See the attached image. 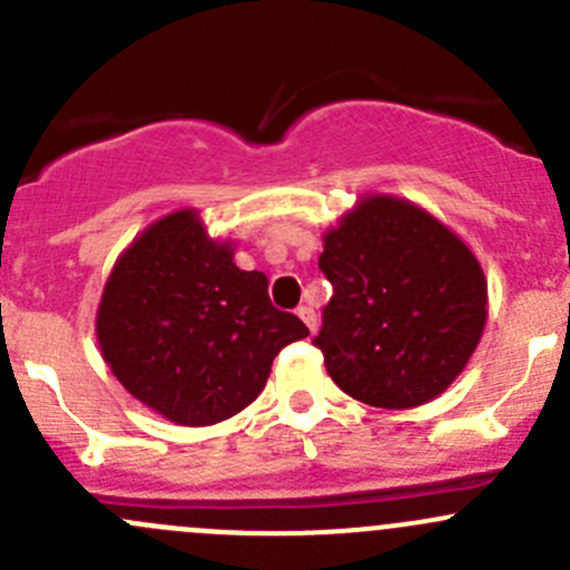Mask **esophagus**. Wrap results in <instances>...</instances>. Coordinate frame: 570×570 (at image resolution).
I'll return each instance as SVG.
<instances>
[{
	"instance_id": "esophagus-1",
	"label": "esophagus",
	"mask_w": 570,
	"mask_h": 570,
	"mask_svg": "<svg viewBox=\"0 0 570 570\" xmlns=\"http://www.w3.org/2000/svg\"><path fill=\"white\" fill-rule=\"evenodd\" d=\"M297 317L306 322L308 331L317 333V312H314L312 306H301V308H297Z\"/></svg>"
}]
</instances>
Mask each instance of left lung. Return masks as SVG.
Instances as JSON below:
<instances>
[{
  "label": "left lung",
  "instance_id": "8db88e82",
  "mask_svg": "<svg viewBox=\"0 0 570 570\" xmlns=\"http://www.w3.org/2000/svg\"><path fill=\"white\" fill-rule=\"evenodd\" d=\"M333 284L314 347L344 394L416 407L450 389L476 350L488 284L474 253L430 212L370 195L325 234Z\"/></svg>",
  "mask_w": 570,
  "mask_h": 570
}]
</instances>
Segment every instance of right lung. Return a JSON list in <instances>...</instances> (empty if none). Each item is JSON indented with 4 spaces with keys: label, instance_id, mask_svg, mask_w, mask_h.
Segmentation results:
<instances>
[{
    "label": "right lung",
    "instance_id": "add662e5",
    "mask_svg": "<svg viewBox=\"0 0 570 570\" xmlns=\"http://www.w3.org/2000/svg\"><path fill=\"white\" fill-rule=\"evenodd\" d=\"M112 375L142 405L187 428L248 407L273 358L308 327L269 303L267 275L239 269L195 209L151 223L115 262L96 314Z\"/></svg>",
    "mask_w": 570,
    "mask_h": 570
}]
</instances>
